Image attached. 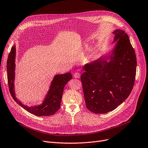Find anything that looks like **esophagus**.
I'll return each instance as SVG.
<instances>
[{
    "instance_id": "34e87169",
    "label": "esophagus",
    "mask_w": 148,
    "mask_h": 148,
    "mask_svg": "<svg viewBox=\"0 0 148 148\" xmlns=\"http://www.w3.org/2000/svg\"><path fill=\"white\" fill-rule=\"evenodd\" d=\"M81 73L79 72H76L73 74V77L75 78H79Z\"/></svg>"
}]
</instances>
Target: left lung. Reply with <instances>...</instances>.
Instances as JSON below:
<instances>
[{
    "label": "left lung",
    "mask_w": 148,
    "mask_h": 148,
    "mask_svg": "<svg viewBox=\"0 0 148 148\" xmlns=\"http://www.w3.org/2000/svg\"><path fill=\"white\" fill-rule=\"evenodd\" d=\"M116 45L110 57L86 64L81 80L87 108L96 114L116 109L126 99L133 88L136 75L137 58L129 37L117 29Z\"/></svg>",
    "instance_id": "left-lung-1"
}]
</instances>
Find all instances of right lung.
Returning <instances> with one entry per match:
<instances>
[{
  "mask_svg": "<svg viewBox=\"0 0 148 148\" xmlns=\"http://www.w3.org/2000/svg\"><path fill=\"white\" fill-rule=\"evenodd\" d=\"M16 46H12L7 60V78L10 92L12 98L19 105L30 113L37 116H49L54 114L60 108L62 96L64 86L72 75L70 73L55 75L44 102L41 105L35 107H27L16 97L14 91Z\"/></svg>",
  "mask_w": 148,
  "mask_h": 148,
  "instance_id": "obj_1",
  "label": "right lung"
}]
</instances>
